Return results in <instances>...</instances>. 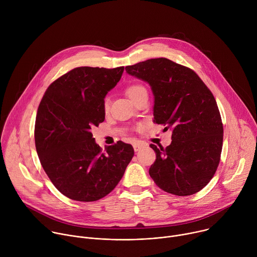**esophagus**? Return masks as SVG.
Instances as JSON below:
<instances>
[{
  "instance_id": "34e87169",
  "label": "esophagus",
  "mask_w": 257,
  "mask_h": 257,
  "mask_svg": "<svg viewBox=\"0 0 257 257\" xmlns=\"http://www.w3.org/2000/svg\"><path fill=\"white\" fill-rule=\"evenodd\" d=\"M143 146H144V144L139 142V141H136V142L133 143V149H134L135 152H139L143 148Z\"/></svg>"
}]
</instances>
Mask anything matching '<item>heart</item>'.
<instances>
[{"label": "heart", "instance_id": "b5f03b06", "mask_svg": "<svg viewBox=\"0 0 257 257\" xmlns=\"http://www.w3.org/2000/svg\"><path fill=\"white\" fill-rule=\"evenodd\" d=\"M145 91H146V88H145L143 85L138 84V83L130 84V85H128V86L126 87V89H125L126 95H127L133 102L137 99V97H138L141 93H143V92H145ZM108 108H109V101H108L107 98H105L104 101H103V111H104V112H107Z\"/></svg>", "mask_w": 257, "mask_h": 257}]
</instances>
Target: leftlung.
Returning <instances> with one entry per match:
<instances>
[{
	"label": "left lung",
	"mask_w": 257,
	"mask_h": 257,
	"mask_svg": "<svg viewBox=\"0 0 257 257\" xmlns=\"http://www.w3.org/2000/svg\"><path fill=\"white\" fill-rule=\"evenodd\" d=\"M152 88L154 122L171 128L166 149L151 144L157 159L150 168L156 184L168 193L187 196L213 177L221 158L223 124L216 101L196 73L166 58L125 68Z\"/></svg>",
	"instance_id": "8db88e82"
}]
</instances>
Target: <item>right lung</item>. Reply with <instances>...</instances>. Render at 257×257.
<instances>
[{
	"label": "right lung",
	"mask_w": 257,
	"mask_h": 257,
	"mask_svg": "<svg viewBox=\"0 0 257 257\" xmlns=\"http://www.w3.org/2000/svg\"><path fill=\"white\" fill-rule=\"evenodd\" d=\"M114 69L78 67L47 89L35 119L34 139L41 164L55 187L77 201H95L111 192L134 156L118 141L101 152L90 132L104 120L103 101L123 74Z\"/></svg>",
	"instance_id": "1"
}]
</instances>
